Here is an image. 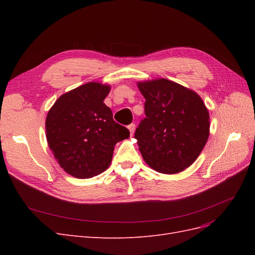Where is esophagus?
Here are the masks:
<instances>
[{
    "instance_id": "34e87169",
    "label": "esophagus",
    "mask_w": 255,
    "mask_h": 255,
    "mask_svg": "<svg viewBox=\"0 0 255 255\" xmlns=\"http://www.w3.org/2000/svg\"><path fill=\"white\" fill-rule=\"evenodd\" d=\"M128 128L129 130L130 136H133V133H134V130H135V125H134V123H130V125H128Z\"/></svg>"
}]
</instances>
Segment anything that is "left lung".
<instances>
[{
	"instance_id": "8db88e82",
	"label": "left lung",
	"mask_w": 255,
	"mask_h": 255,
	"mask_svg": "<svg viewBox=\"0 0 255 255\" xmlns=\"http://www.w3.org/2000/svg\"><path fill=\"white\" fill-rule=\"evenodd\" d=\"M144 115L134 137L142 157L160 173H179L203 150L210 135V114L196 92L165 79L138 84Z\"/></svg>"
}]
</instances>
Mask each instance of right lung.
I'll return each mask as SVG.
<instances>
[{"label":"right lung","mask_w":255,"mask_h":255,"mask_svg":"<svg viewBox=\"0 0 255 255\" xmlns=\"http://www.w3.org/2000/svg\"><path fill=\"white\" fill-rule=\"evenodd\" d=\"M110 86L87 83L58 98L45 120L47 140L59 166L79 179H89L110 166L117 142L128 129L113 119L103 100Z\"/></svg>","instance_id":"right-lung-1"}]
</instances>
